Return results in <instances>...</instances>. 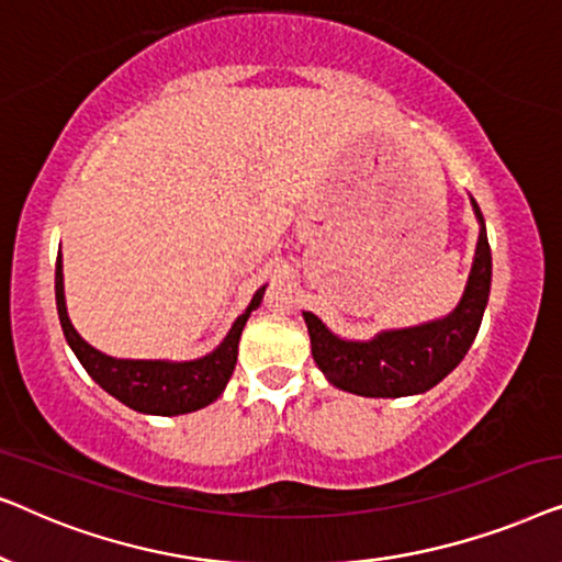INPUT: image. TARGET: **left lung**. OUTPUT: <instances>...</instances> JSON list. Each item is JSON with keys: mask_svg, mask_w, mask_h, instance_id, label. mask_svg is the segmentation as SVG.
Segmentation results:
<instances>
[{"mask_svg": "<svg viewBox=\"0 0 562 562\" xmlns=\"http://www.w3.org/2000/svg\"><path fill=\"white\" fill-rule=\"evenodd\" d=\"M473 212L481 222L479 245L463 299L448 317L427 325L386 329L373 340H342L322 325L312 312H302L310 329L312 356L333 386L371 398H398L425 394L437 386L465 358L479 335L483 310L491 291V248L486 222L479 204Z\"/></svg>", "mask_w": 562, "mask_h": 562, "instance_id": "left-lung-1", "label": "left lung"}]
</instances>
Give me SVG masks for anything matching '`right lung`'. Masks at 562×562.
I'll use <instances>...</instances> for the list:
<instances>
[{
    "mask_svg": "<svg viewBox=\"0 0 562 562\" xmlns=\"http://www.w3.org/2000/svg\"><path fill=\"white\" fill-rule=\"evenodd\" d=\"M266 286H260L252 296L248 310L235 319L225 340L214 348L210 356L196 360H125L112 358L99 352L97 348L83 340L76 333L66 312L64 296V263L60 252L56 260V306L58 319L64 327L66 342L79 358V363L87 368V373L102 386L106 394H112L130 409L140 414H156V417H176V414H189L202 409V406L217 402L225 391L229 375L237 363V342H240L243 327L248 322L250 312L258 310L263 302Z\"/></svg>",
    "mask_w": 562,
    "mask_h": 562,
    "instance_id": "obj_1",
    "label": "right lung"
}]
</instances>
